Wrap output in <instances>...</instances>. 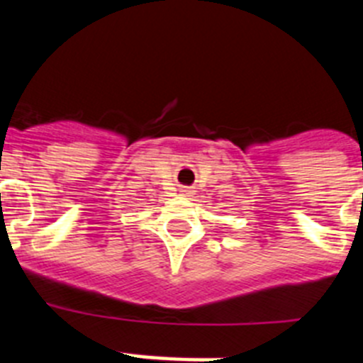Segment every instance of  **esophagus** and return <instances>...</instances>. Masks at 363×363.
<instances>
[{
	"mask_svg": "<svg viewBox=\"0 0 363 363\" xmlns=\"http://www.w3.org/2000/svg\"><path fill=\"white\" fill-rule=\"evenodd\" d=\"M182 192H184V196H191V187H184L182 189Z\"/></svg>",
	"mask_w": 363,
	"mask_h": 363,
	"instance_id": "esophagus-1",
	"label": "esophagus"
}]
</instances>
